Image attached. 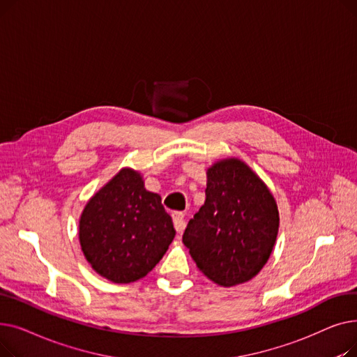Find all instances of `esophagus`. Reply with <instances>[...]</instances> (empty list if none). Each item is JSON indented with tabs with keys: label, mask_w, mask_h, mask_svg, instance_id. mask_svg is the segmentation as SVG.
Segmentation results:
<instances>
[{
	"label": "esophagus",
	"mask_w": 357,
	"mask_h": 357,
	"mask_svg": "<svg viewBox=\"0 0 357 357\" xmlns=\"http://www.w3.org/2000/svg\"><path fill=\"white\" fill-rule=\"evenodd\" d=\"M172 220H174L176 231H178V233H182V231L185 230V226H186V222H185V214L176 211V213L172 214Z\"/></svg>",
	"instance_id": "1"
}]
</instances>
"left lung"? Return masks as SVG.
<instances>
[{
    "mask_svg": "<svg viewBox=\"0 0 357 357\" xmlns=\"http://www.w3.org/2000/svg\"><path fill=\"white\" fill-rule=\"evenodd\" d=\"M205 202L182 241L198 269L221 287L255 278L273 250L279 211L268 185L237 158L207 169Z\"/></svg>",
    "mask_w": 357,
    "mask_h": 357,
    "instance_id": "left-lung-1",
    "label": "left lung"
}]
</instances>
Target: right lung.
I'll use <instances>...</instances> for the list:
<instances>
[{
	"label": "right lung",
	"mask_w": 357,
	"mask_h": 357,
	"mask_svg": "<svg viewBox=\"0 0 357 357\" xmlns=\"http://www.w3.org/2000/svg\"><path fill=\"white\" fill-rule=\"evenodd\" d=\"M175 233L160 195L144 188L139 171L123 167L86 202L78 236L93 271L130 284L159 264Z\"/></svg>",
	"instance_id": "1"
}]
</instances>
